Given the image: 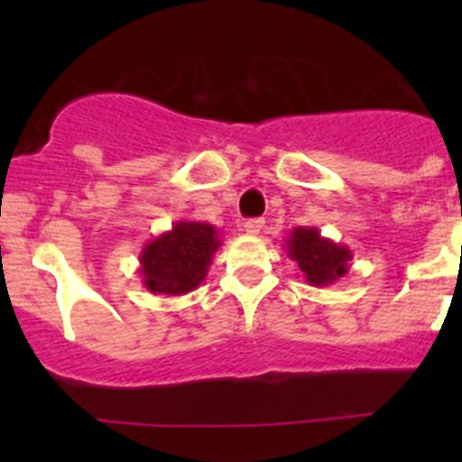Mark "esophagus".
<instances>
[{
	"label": "esophagus",
	"instance_id": "esophagus-1",
	"mask_svg": "<svg viewBox=\"0 0 462 462\" xmlns=\"http://www.w3.org/2000/svg\"><path fill=\"white\" fill-rule=\"evenodd\" d=\"M244 230L253 236L259 235V232L263 230V218H248V221L244 223Z\"/></svg>",
	"mask_w": 462,
	"mask_h": 462
}]
</instances>
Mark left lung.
I'll return each mask as SVG.
<instances>
[{
	"mask_svg": "<svg viewBox=\"0 0 462 462\" xmlns=\"http://www.w3.org/2000/svg\"><path fill=\"white\" fill-rule=\"evenodd\" d=\"M283 250L297 263L309 286H330L351 268L353 253L346 245L321 236L318 227H292L283 239Z\"/></svg>",
	"mask_w": 462,
	"mask_h": 462,
	"instance_id": "1",
	"label": "left lung"
}]
</instances>
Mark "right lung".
Instances as JSON below:
<instances>
[{
	"label": "right lung",
	"instance_id": "add662e5",
	"mask_svg": "<svg viewBox=\"0 0 462 462\" xmlns=\"http://www.w3.org/2000/svg\"><path fill=\"white\" fill-rule=\"evenodd\" d=\"M218 248L221 239L212 223L180 218L144 244L138 259L143 286L153 295H188L201 286Z\"/></svg>",
	"mask_w": 462,
	"mask_h": 462
}]
</instances>
